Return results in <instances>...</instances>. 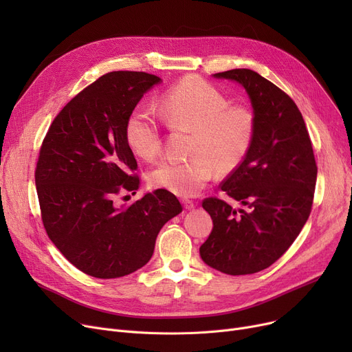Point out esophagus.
<instances>
[{
    "mask_svg": "<svg viewBox=\"0 0 352 352\" xmlns=\"http://www.w3.org/2000/svg\"><path fill=\"white\" fill-rule=\"evenodd\" d=\"M181 202H182V206H184V208H186V210H191V208H194V207H195V202H194L192 199L182 198V199H181Z\"/></svg>",
    "mask_w": 352,
    "mask_h": 352,
    "instance_id": "esophagus-1",
    "label": "esophagus"
}]
</instances>
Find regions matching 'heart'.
<instances>
[{"instance_id":"1","label":"heart","mask_w":352,"mask_h":352,"mask_svg":"<svg viewBox=\"0 0 352 352\" xmlns=\"http://www.w3.org/2000/svg\"><path fill=\"white\" fill-rule=\"evenodd\" d=\"M161 120L171 129L194 133L188 160H162L148 174L153 187L181 197L198 194L218 174L235 171L247 158L256 120L247 105L232 104L218 88L199 77H186L166 89L158 104ZM125 140L144 160L161 151V129L153 111L135 108L125 121Z\"/></svg>"}]
</instances>
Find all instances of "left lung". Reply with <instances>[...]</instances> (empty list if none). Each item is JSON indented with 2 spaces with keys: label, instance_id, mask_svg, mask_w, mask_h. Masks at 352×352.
<instances>
[{
  "label": "left lung",
  "instance_id": "1",
  "mask_svg": "<svg viewBox=\"0 0 352 352\" xmlns=\"http://www.w3.org/2000/svg\"><path fill=\"white\" fill-rule=\"evenodd\" d=\"M214 77L245 88L256 128L247 158L219 186L247 210L236 211L218 197L202 201L214 227L199 254L202 261L224 274H254L281 258L305 226L317 162L301 111L281 88L247 68Z\"/></svg>",
  "mask_w": 352,
  "mask_h": 352
}]
</instances>
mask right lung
Instances as JSON below:
<instances>
[{
    "label": "right lung",
    "mask_w": 352,
    "mask_h": 352,
    "mask_svg": "<svg viewBox=\"0 0 352 352\" xmlns=\"http://www.w3.org/2000/svg\"><path fill=\"white\" fill-rule=\"evenodd\" d=\"M160 81L141 71L104 74L60 111L40 148L35 186L44 228L74 267L96 278L144 267L162 226L182 211L166 190L116 206L121 192L140 188L125 121Z\"/></svg>",
    "instance_id": "1"
}]
</instances>
